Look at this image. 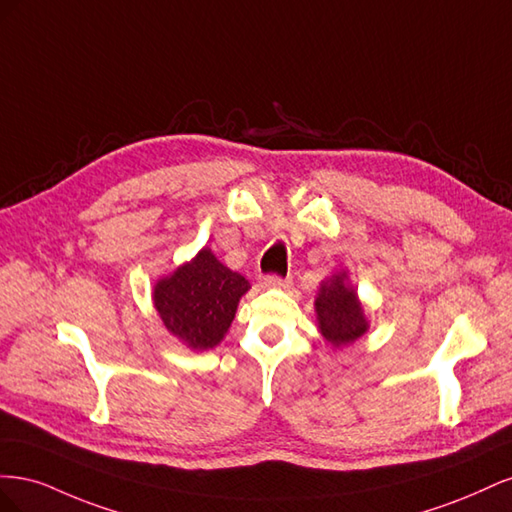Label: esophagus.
I'll use <instances>...</instances> for the list:
<instances>
[{
  "label": "esophagus",
  "mask_w": 512,
  "mask_h": 512,
  "mask_svg": "<svg viewBox=\"0 0 512 512\" xmlns=\"http://www.w3.org/2000/svg\"><path fill=\"white\" fill-rule=\"evenodd\" d=\"M290 284H292L290 277H280V275H267L265 277L267 288H288Z\"/></svg>",
  "instance_id": "34e87169"
}]
</instances>
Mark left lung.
Returning a JSON list of instances; mask_svg holds the SVG:
<instances>
[{"label": "left lung", "mask_w": 512, "mask_h": 512, "mask_svg": "<svg viewBox=\"0 0 512 512\" xmlns=\"http://www.w3.org/2000/svg\"><path fill=\"white\" fill-rule=\"evenodd\" d=\"M316 318L322 337L333 348L354 344L369 329L365 309L348 284V273H335L320 284L316 297Z\"/></svg>", "instance_id": "1"}]
</instances>
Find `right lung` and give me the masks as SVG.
I'll return each mask as SVG.
<instances>
[{
	"mask_svg": "<svg viewBox=\"0 0 512 512\" xmlns=\"http://www.w3.org/2000/svg\"><path fill=\"white\" fill-rule=\"evenodd\" d=\"M247 290L250 282L243 275L230 271L203 247L190 262L158 280L153 305L170 335L192 350H209L228 333Z\"/></svg>",
	"mask_w": 512,
	"mask_h": 512,
	"instance_id": "right-lung-1",
	"label": "right lung"
}]
</instances>
